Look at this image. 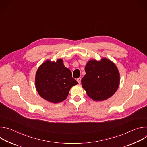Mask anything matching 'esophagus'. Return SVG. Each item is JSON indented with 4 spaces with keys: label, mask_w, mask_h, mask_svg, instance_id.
Listing matches in <instances>:
<instances>
[{
    "label": "esophagus",
    "mask_w": 147,
    "mask_h": 147,
    "mask_svg": "<svg viewBox=\"0 0 147 147\" xmlns=\"http://www.w3.org/2000/svg\"><path fill=\"white\" fill-rule=\"evenodd\" d=\"M81 78L80 77H79V78H78L77 79V81H78V82L79 84L81 83Z\"/></svg>",
    "instance_id": "obj_1"
}]
</instances>
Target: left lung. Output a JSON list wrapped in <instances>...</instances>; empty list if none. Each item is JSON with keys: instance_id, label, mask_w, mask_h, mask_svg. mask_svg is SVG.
Segmentation results:
<instances>
[{"instance_id": "8db88e82", "label": "left lung", "mask_w": 147, "mask_h": 147, "mask_svg": "<svg viewBox=\"0 0 147 147\" xmlns=\"http://www.w3.org/2000/svg\"><path fill=\"white\" fill-rule=\"evenodd\" d=\"M86 75L81 80L82 87L89 97L96 101L112 96L119 87L120 76L117 67L109 60H90L85 67Z\"/></svg>"}]
</instances>
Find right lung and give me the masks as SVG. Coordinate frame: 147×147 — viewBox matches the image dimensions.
<instances>
[{"label": "right lung", "mask_w": 147, "mask_h": 147, "mask_svg": "<svg viewBox=\"0 0 147 147\" xmlns=\"http://www.w3.org/2000/svg\"><path fill=\"white\" fill-rule=\"evenodd\" d=\"M77 84L61 59H58L56 62L46 61L36 73L35 86L38 94L52 103L65 100L70 88Z\"/></svg>", "instance_id": "1"}]
</instances>
